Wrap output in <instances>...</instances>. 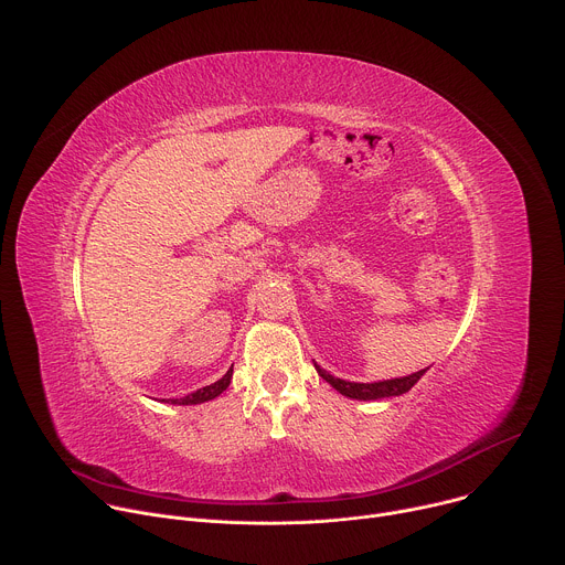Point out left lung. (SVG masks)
<instances>
[{
  "label": "left lung",
  "mask_w": 565,
  "mask_h": 565,
  "mask_svg": "<svg viewBox=\"0 0 565 565\" xmlns=\"http://www.w3.org/2000/svg\"><path fill=\"white\" fill-rule=\"evenodd\" d=\"M319 377L326 380L337 393H341L343 397L350 399H361V402H372V399H384V397H399L404 393H408L422 377L426 370H419L415 374H408V377H399V380H386V382H374V384H354V382H343L339 377H332L330 372H326L323 367H319L315 363Z\"/></svg>",
  "instance_id": "8db88e82"
}]
</instances>
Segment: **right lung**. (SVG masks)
<instances>
[{
	"mask_svg": "<svg viewBox=\"0 0 565 565\" xmlns=\"http://www.w3.org/2000/svg\"><path fill=\"white\" fill-rule=\"evenodd\" d=\"M231 380H233V367L224 374V377L211 386H204L191 395H185L181 399H170L172 404H179V406H195V404H204V402H211L215 397H220L228 386H231Z\"/></svg>",
	"mask_w": 565,
	"mask_h": 565,
	"instance_id": "obj_1",
	"label": "right lung"
}]
</instances>
